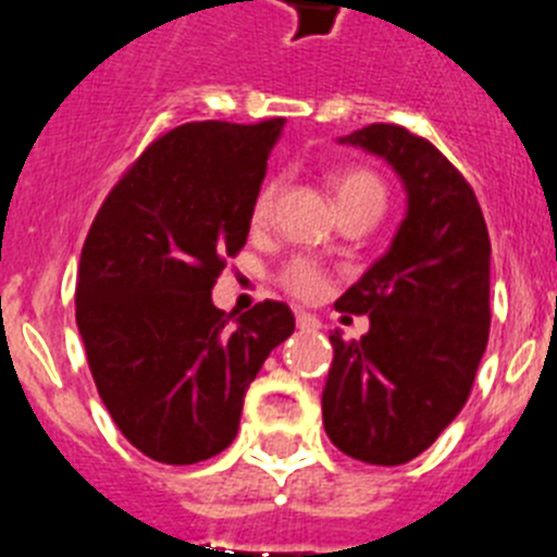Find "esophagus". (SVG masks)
Returning a JSON list of instances; mask_svg holds the SVG:
<instances>
[{
  "label": "esophagus",
  "mask_w": 557,
  "mask_h": 557,
  "mask_svg": "<svg viewBox=\"0 0 557 557\" xmlns=\"http://www.w3.org/2000/svg\"><path fill=\"white\" fill-rule=\"evenodd\" d=\"M319 325H322V322H319V319L313 317V313H302V311L297 313V327H299V331H319Z\"/></svg>",
  "instance_id": "obj_1"
}]
</instances>
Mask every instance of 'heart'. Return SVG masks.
<instances>
[{"label": "heart", "mask_w": 557, "mask_h": 557, "mask_svg": "<svg viewBox=\"0 0 557 557\" xmlns=\"http://www.w3.org/2000/svg\"><path fill=\"white\" fill-rule=\"evenodd\" d=\"M331 190L336 198L338 210H347V207L370 205L384 210L386 201V187L381 182L379 173L367 171V168H350V171H338L331 176ZM280 182L277 178H269L263 182V187L258 190L255 201H251V224L265 226L274 212V201H277ZM280 285L285 292L297 299H319L327 288V274L322 272V265L317 260L308 258H294L292 263L285 265L280 272Z\"/></svg>", "instance_id": "b5f03b06"}]
</instances>
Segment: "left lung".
<instances>
[{"mask_svg": "<svg viewBox=\"0 0 557 557\" xmlns=\"http://www.w3.org/2000/svg\"><path fill=\"white\" fill-rule=\"evenodd\" d=\"M342 143L393 164L409 210L389 251L336 299L345 319L367 313L370 331L331 333L322 420L347 457L404 466L471 395L491 333V238L473 187L429 139L372 123Z\"/></svg>", "mask_w": 557, "mask_h": 557, "instance_id": "1", "label": "left lung"}]
</instances>
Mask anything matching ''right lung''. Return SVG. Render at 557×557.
<instances>
[{
  "label": "right lung",
  "mask_w": 557,
  "mask_h": 557,
  "mask_svg": "<svg viewBox=\"0 0 557 557\" xmlns=\"http://www.w3.org/2000/svg\"><path fill=\"white\" fill-rule=\"evenodd\" d=\"M283 120L185 123L111 187L81 251L75 319L100 398L145 457L193 466L238 434L244 395L294 333L285 302L230 322L212 285L246 244Z\"/></svg>",
  "instance_id": "obj_1"
}]
</instances>
